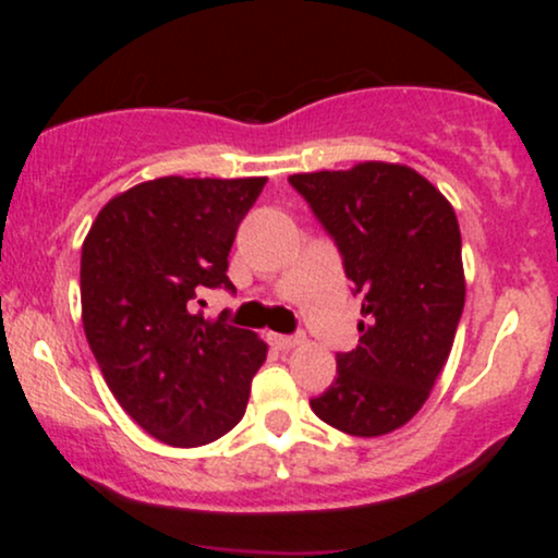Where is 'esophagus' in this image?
Wrapping results in <instances>:
<instances>
[{"instance_id": "34e87169", "label": "esophagus", "mask_w": 558, "mask_h": 558, "mask_svg": "<svg viewBox=\"0 0 558 558\" xmlns=\"http://www.w3.org/2000/svg\"><path fill=\"white\" fill-rule=\"evenodd\" d=\"M270 341L278 345V349L286 351V349H293V345H299L301 338L299 336H283V332H272Z\"/></svg>"}]
</instances>
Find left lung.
<instances>
[{
  "mask_svg": "<svg viewBox=\"0 0 558 558\" xmlns=\"http://www.w3.org/2000/svg\"><path fill=\"white\" fill-rule=\"evenodd\" d=\"M362 296L360 345L310 407L360 438L407 425L430 396L464 310L462 235L451 204L403 165L291 175Z\"/></svg>",
  "mask_w": 558,
  "mask_h": 558,
  "instance_id": "8db88e82",
  "label": "left lung"
}]
</instances>
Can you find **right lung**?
<instances>
[{
    "label": "right lung",
    "mask_w": 558,
    "mask_h": 558,
    "mask_svg": "<svg viewBox=\"0 0 558 558\" xmlns=\"http://www.w3.org/2000/svg\"><path fill=\"white\" fill-rule=\"evenodd\" d=\"M267 178H157L114 196L81 252L83 330L120 407L178 448L233 430L267 343L207 319V288H235L228 254Z\"/></svg>",
    "instance_id": "right-lung-1"
}]
</instances>
